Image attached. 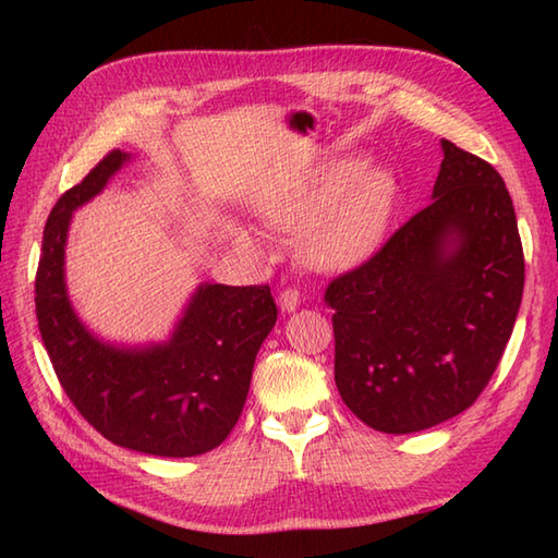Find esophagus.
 <instances>
[{"mask_svg":"<svg viewBox=\"0 0 558 558\" xmlns=\"http://www.w3.org/2000/svg\"><path fill=\"white\" fill-rule=\"evenodd\" d=\"M300 302H302V298H300V292L294 290V288H286L282 290L280 294H278V304H280V310L282 312H294L300 306Z\"/></svg>","mask_w":558,"mask_h":558,"instance_id":"obj_1","label":"esophagus"}]
</instances>
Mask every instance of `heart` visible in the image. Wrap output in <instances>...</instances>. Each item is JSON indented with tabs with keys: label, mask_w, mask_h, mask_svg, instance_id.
I'll list each match as a JSON object with an SVG mask.
<instances>
[{
	"label": "heart",
	"mask_w": 558,
	"mask_h": 558,
	"mask_svg": "<svg viewBox=\"0 0 558 558\" xmlns=\"http://www.w3.org/2000/svg\"><path fill=\"white\" fill-rule=\"evenodd\" d=\"M390 210V180L381 170H360L342 162L316 172L266 210L272 230L302 234V254L318 268L357 264L378 244ZM246 244H254L242 234Z\"/></svg>",
	"instance_id": "b5f03b06"
}]
</instances>
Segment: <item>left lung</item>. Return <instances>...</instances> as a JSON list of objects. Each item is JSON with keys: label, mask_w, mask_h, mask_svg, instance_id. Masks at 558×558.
<instances>
[{"label": "left lung", "mask_w": 558, "mask_h": 558, "mask_svg": "<svg viewBox=\"0 0 558 558\" xmlns=\"http://www.w3.org/2000/svg\"><path fill=\"white\" fill-rule=\"evenodd\" d=\"M441 150L432 204L326 290L340 398L386 434L468 410L523 300V244L501 174L446 138Z\"/></svg>", "instance_id": "1"}]
</instances>
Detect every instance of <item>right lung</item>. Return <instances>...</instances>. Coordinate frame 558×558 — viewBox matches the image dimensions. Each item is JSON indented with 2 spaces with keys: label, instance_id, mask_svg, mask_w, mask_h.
Instances as JSON below:
<instances>
[{
  "label": "right lung",
  "instance_id": "right-lung-1",
  "mask_svg": "<svg viewBox=\"0 0 558 558\" xmlns=\"http://www.w3.org/2000/svg\"><path fill=\"white\" fill-rule=\"evenodd\" d=\"M129 160V153H108L54 204L35 276V314L59 384L93 429L138 453L192 458L220 446L240 420L278 310L268 286L201 282L165 342L117 345L90 333L66 292V234L74 210Z\"/></svg>",
  "mask_w": 558,
  "mask_h": 558
}]
</instances>
